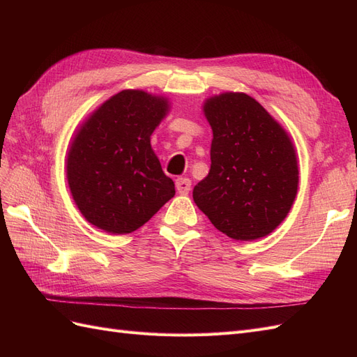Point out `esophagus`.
Returning a JSON list of instances; mask_svg holds the SVG:
<instances>
[{
    "instance_id": "1",
    "label": "esophagus",
    "mask_w": 357,
    "mask_h": 357,
    "mask_svg": "<svg viewBox=\"0 0 357 357\" xmlns=\"http://www.w3.org/2000/svg\"><path fill=\"white\" fill-rule=\"evenodd\" d=\"M176 189L180 195H186L190 190V180L186 177H178L176 178Z\"/></svg>"
}]
</instances>
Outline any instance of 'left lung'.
<instances>
[{"instance_id":"left-lung-1","label":"left lung","mask_w":357,"mask_h":357,"mask_svg":"<svg viewBox=\"0 0 357 357\" xmlns=\"http://www.w3.org/2000/svg\"><path fill=\"white\" fill-rule=\"evenodd\" d=\"M211 131L208 176L193 201L210 222L236 241L271 234L298 193L296 150L286 129L250 95L223 92L204 101Z\"/></svg>"}]
</instances>
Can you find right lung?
Masks as SVG:
<instances>
[{
  "mask_svg": "<svg viewBox=\"0 0 357 357\" xmlns=\"http://www.w3.org/2000/svg\"><path fill=\"white\" fill-rule=\"evenodd\" d=\"M167 96L126 89L104 101L80 125L67 153L71 197L91 225L131 234L174 197L150 137L169 112Z\"/></svg>",
  "mask_w": 357,
  "mask_h": 357,
  "instance_id": "right-lung-1",
  "label": "right lung"
}]
</instances>
